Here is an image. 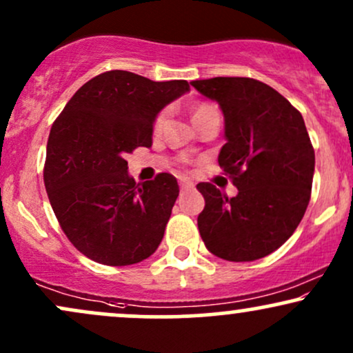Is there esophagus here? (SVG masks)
Instances as JSON below:
<instances>
[{
  "label": "esophagus",
  "mask_w": 353,
  "mask_h": 353,
  "mask_svg": "<svg viewBox=\"0 0 353 353\" xmlns=\"http://www.w3.org/2000/svg\"><path fill=\"white\" fill-rule=\"evenodd\" d=\"M192 188H194V184L190 181H185V179H181L179 181V189L182 190V192H184V190L192 189Z\"/></svg>",
  "instance_id": "esophagus-1"
}]
</instances>
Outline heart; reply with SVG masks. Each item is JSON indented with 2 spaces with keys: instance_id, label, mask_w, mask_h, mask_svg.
<instances>
[{
  "instance_id": "b5f03b06",
  "label": "heart",
  "mask_w": 353,
  "mask_h": 353,
  "mask_svg": "<svg viewBox=\"0 0 353 353\" xmlns=\"http://www.w3.org/2000/svg\"><path fill=\"white\" fill-rule=\"evenodd\" d=\"M212 109H216V106H212V104H209V103H197V104H194V106H192V119L196 121L197 117H201L202 114H205V112L212 111ZM165 116H168V111H165V109H163V111L157 112L156 117H154V131H159V129L163 128Z\"/></svg>"
}]
</instances>
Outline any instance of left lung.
<instances>
[{
	"instance_id": "left-lung-1",
	"label": "left lung",
	"mask_w": 353,
	"mask_h": 353,
	"mask_svg": "<svg viewBox=\"0 0 353 353\" xmlns=\"http://www.w3.org/2000/svg\"><path fill=\"white\" fill-rule=\"evenodd\" d=\"M225 117L219 165L237 188L229 197L199 182L197 225L208 250L250 262L277 250L301 224L310 201L315 152L301 112L281 92L252 78L192 81Z\"/></svg>"
}]
</instances>
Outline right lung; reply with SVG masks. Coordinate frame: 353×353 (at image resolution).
Returning a JSON list of instances; mask_svg holds the SVG:
<instances>
[{
	"label": "right lung",
	"instance_id": "add662e5",
	"mask_svg": "<svg viewBox=\"0 0 353 353\" xmlns=\"http://www.w3.org/2000/svg\"><path fill=\"white\" fill-rule=\"evenodd\" d=\"M185 91L188 81L106 71L83 84L52 123L44 188L63 232L91 261L131 265L159 247L179 185L168 172L139 184L128 176L125 156L151 148L154 117Z\"/></svg>",
	"mask_w": 353,
	"mask_h": 353
}]
</instances>
